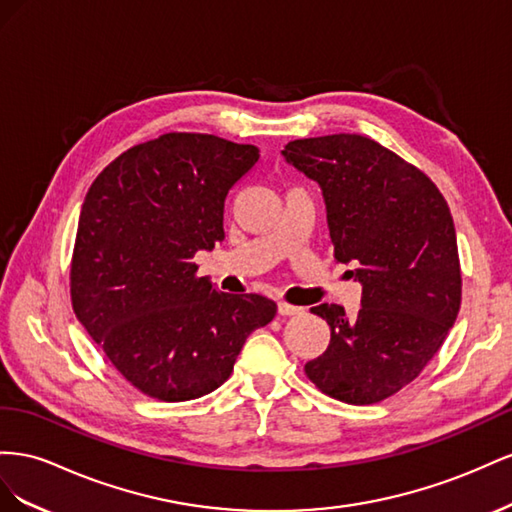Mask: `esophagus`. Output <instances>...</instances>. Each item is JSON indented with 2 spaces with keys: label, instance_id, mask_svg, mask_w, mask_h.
Listing matches in <instances>:
<instances>
[{
  "label": "esophagus",
  "instance_id": "1",
  "mask_svg": "<svg viewBox=\"0 0 512 512\" xmlns=\"http://www.w3.org/2000/svg\"><path fill=\"white\" fill-rule=\"evenodd\" d=\"M302 311H304L302 306H294V304H289V302H279V313L285 315V317H289V315H300Z\"/></svg>",
  "mask_w": 512,
  "mask_h": 512
}]
</instances>
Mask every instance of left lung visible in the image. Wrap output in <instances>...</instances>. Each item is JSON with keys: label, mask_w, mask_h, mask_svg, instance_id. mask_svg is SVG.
<instances>
[{"label": "left lung", "mask_w": 512, "mask_h": 512, "mask_svg": "<svg viewBox=\"0 0 512 512\" xmlns=\"http://www.w3.org/2000/svg\"><path fill=\"white\" fill-rule=\"evenodd\" d=\"M287 163L321 186L334 259L354 264L360 311L339 304L326 352L304 364L311 382L349 405L379 403L422 373L461 306V264L450 208L427 173L356 133L289 141Z\"/></svg>", "instance_id": "left-lung-1"}]
</instances>
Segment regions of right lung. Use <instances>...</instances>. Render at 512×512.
Returning a JSON list of instances; mask_svg holds the SVG:
<instances>
[{"instance_id":"obj_1","label":"right lung","mask_w":512,"mask_h":512,"mask_svg":"<svg viewBox=\"0 0 512 512\" xmlns=\"http://www.w3.org/2000/svg\"><path fill=\"white\" fill-rule=\"evenodd\" d=\"M257 158L255 145L167 133L120 154L85 195L72 309L152 399L191 401L225 384L248 334L276 315L266 296L216 291L193 261L225 240V197Z\"/></svg>"}]
</instances>
